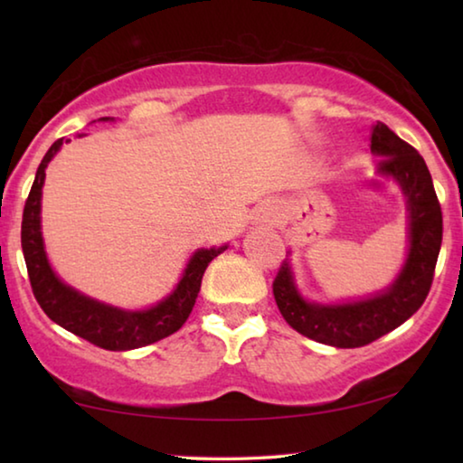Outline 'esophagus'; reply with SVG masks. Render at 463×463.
<instances>
[{
  "label": "esophagus",
  "instance_id": "34e87169",
  "mask_svg": "<svg viewBox=\"0 0 463 463\" xmlns=\"http://www.w3.org/2000/svg\"><path fill=\"white\" fill-rule=\"evenodd\" d=\"M260 216H261L263 222H273V213H271L269 208H261L260 210Z\"/></svg>",
  "mask_w": 463,
  "mask_h": 463
}]
</instances>
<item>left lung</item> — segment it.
Here are the masks:
<instances>
[{
    "label": "left lung",
    "instance_id": "left-lung-1",
    "mask_svg": "<svg viewBox=\"0 0 463 463\" xmlns=\"http://www.w3.org/2000/svg\"><path fill=\"white\" fill-rule=\"evenodd\" d=\"M372 151L382 156L380 174L396 179L406 195L411 249L401 276L386 292L349 304H312L298 294L288 261L273 279V296L286 323L312 341L351 349L380 339L417 312L433 284L443 239L441 203L427 163L383 122L372 127Z\"/></svg>",
    "mask_w": 463,
    "mask_h": 463
}]
</instances>
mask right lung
Listing matches in <instances>:
<instances>
[{
  "label": "right lung",
  "mask_w": 463,
  "mask_h": 463,
  "mask_svg": "<svg viewBox=\"0 0 463 463\" xmlns=\"http://www.w3.org/2000/svg\"><path fill=\"white\" fill-rule=\"evenodd\" d=\"M61 145L62 138L54 140L52 146L43 156L24 203V214H22V250H24L30 286H33L36 302L41 304L44 315L59 326L108 351L138 349L174 335L190 317L208 263L216 255H221L226 247L195 250L177 288L165 300L148 310L127 312L75 292L73 288L65 286L54 276L49 260H46L41 234V195L44 169L52 156L57 155Z\"/></svg>",
  "instance_id": "add662e5"
}]
</instances>
